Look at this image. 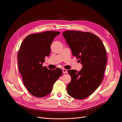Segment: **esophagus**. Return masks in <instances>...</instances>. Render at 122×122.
I'll return each mask as SVG.
<instances>
[{"instance_id": "esophagus-1", "label": "esophagus", "mask_w": 122, "mask_h": 122, "mask_svg": "<svg viewBox=\"0 0 122 122\" xmlns=\"http://www.w3.org/2000/svg\"><path fill=\"white\" fill-rule=\"evenodd\" d=\"M62 71H63V73L64 74H67V72H68L67 70L66 69H62Z\"/></svg>"}]
</instances>
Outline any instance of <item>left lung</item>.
<instances>
[{"mask_svg": "<svg viewBox=\"0 0 122 122\" xmlns=\"http://www.w3.org/2000/svg\"><path fill=\"white\" fill-rule=\"evenodd\" d=\"M62 34L73 56L82 65L80 71H68L71 81L67 86V93L74 98L85 99L103 81L107 61L106 49L100 38L89 32L67 30Z\"/></svg>", "mask_w": 122, "mask_h": 122, "instance_id": "1", "label": "left lung"}]
</instances>
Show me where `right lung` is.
<instances>
[{"label":"right lung","instance_id":"obj_1","mask_svg":"<svg viewBox=\"0 0 122 122\" xmlns=\"http://www.w3.org/2000/svg\"><path fill=\"white\" fill-rule=\"evenodd\" d=\"M60 32L46 31L28 36L23 41L17 58L23 84L34 97H42L50 94L55 82L62 74L59 68L48 70L43 67L45 57L50 53V46Z\"/></svg>","mask_w":122,"mask_h":122}]
</instances>
